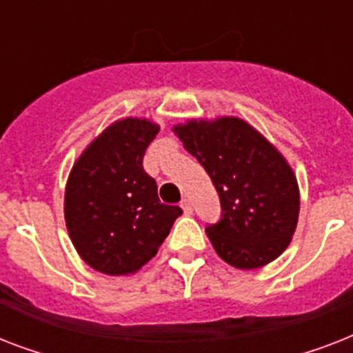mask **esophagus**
<instances>
[{
  "mask_svg": "<svg viewBox=\"0 0 353 353\" xmlns=\"http://www.w3.org/2000/svg\"><path fill=\"white\" fill-rule=\"evenodd\" d=\"M181 209L185 214H192L194 212V203L190 201V199H183V203H181Z\"/></svg>",
  "mask_w": 353,
  "mask_h": 353,
  "instance_id": "1",
  "label": "esophagus"
}]
</instances>
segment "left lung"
Here are the masks:
<instances>
[{
	"instance_id": "1",
	"label": "left lung",
	"mask_w": 353,
	"mask_h": 353,
	"mask_svg": "<svg viewBox=\"0 0 353 353\" xmlns=\"http://www.w3.org/2000/svg\"><path fill=\"white\" fill-rule=\"evenodd\" d=\"M172 130L220 196L221 220L207 227L218 256L243 271L276 260L291 243L301 210L288 159L243 119H188Z\"/></svg>"
}]
</instances>
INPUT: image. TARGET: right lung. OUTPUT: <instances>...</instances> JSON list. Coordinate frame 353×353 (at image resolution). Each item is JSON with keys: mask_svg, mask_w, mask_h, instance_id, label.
Instances as JSON below:
<instances>
[{"mask_svg": "<svg viewBox=\"0 0 353 353\" xmlns=\"http://www.w3.org/2000/svg\"><path fill=\"white\" fill-rule=\"evenodd\" d=\"M159 133L150 119L112 122L74 161L63 216L74 249L90 268L119 276L137 273L157 254L183 210L159 201L143 157Z\"/></svg>", "mask_w": 353, "mask_h": 353, "instance_id": "1", "label": "right lung"}]
</instances>
